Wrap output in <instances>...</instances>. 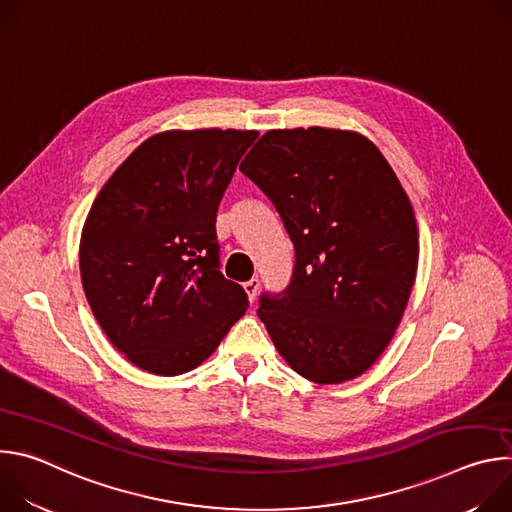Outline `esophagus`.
<instances>
[{
  "mask_svg": "<svg viewBox=\"0 0 512 512\" xmlns=\"http://www.w3.org/2000/svg\"><path fill=\"white\" fill-rule=\"evenodd\" d=\"M245 291H247L249 300H251V302H255V298H257V291H259V279H257V277H253V279L245 281Z\"/></svg>",
  "mask_w": 512,
  "mask_h": 512,
  "instance_id": "1",
  "label": "esophagus"
}]
</instances>
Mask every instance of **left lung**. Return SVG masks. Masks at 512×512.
I'll return each mask as SVG.
<instances>
[{
	"label": "left lung",
	"mask_w": 512,
	"mask_h": 512,
	"mask_svg": "<svg viewBox=\"0 0 512 512\" xmlns=\"http://www.w3.org/2000/svg\"><path fill=\"white\" fill-rule=\"evenodd\" d=\"M273 202L296 265L259 300L277 352L308 381L360 377L391 342L413 289L419 235L393 168L364 135L271 129L239 168Z\"/></svg>",
	"instance_id": "1"
}]
</instances>
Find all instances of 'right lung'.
Listing matches in <instances>:
<instances>
[{"label":"right lung","instance_id":"right-lung-1","mask_svg":"<svg viewBox=\"0 0 512 512\" xmlns=\"http://www.w3.org/2000/svg\"><path fill=\"white\" fill-rule=\"evenodd\" d=\"M257 131H164L97 194L81 235V279L111 344L176 377L204 362L247 312L221 273L216 210Z\"/></svg>","mask_w":512,"mask_h":512}]
</instances>
